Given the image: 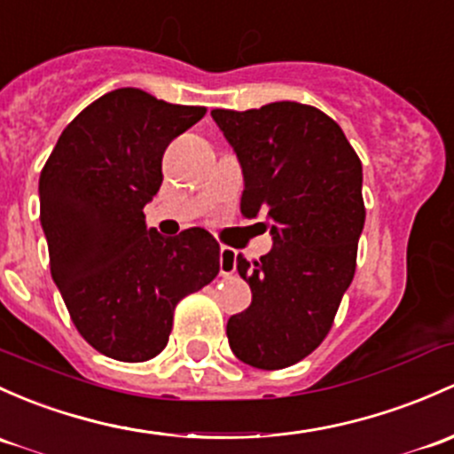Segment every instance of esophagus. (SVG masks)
Here are the masks:
<instances>
[{"instance_id": "1", "label": "esophagus", "mask_w": 454, "mask_h": 454, "mask_svg": "<svg viewBox=\"0 0 454 454\" xmlns=\"http://www.w3.org/2000/svg\"><path fill=\"white\" fill-rule=\"evenodd\" d=\"M235 270H237V252L232 250V247L223 246L222 250H219V274H222L223 278H228V276L235 274Z\"/></svg>"}]
</instances>
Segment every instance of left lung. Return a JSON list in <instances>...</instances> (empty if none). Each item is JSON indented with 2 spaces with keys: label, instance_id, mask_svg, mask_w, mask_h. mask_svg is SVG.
Wrapping results in <instances>:
<instances>
[{
  "label": "left lung",
  "instance_id": "8db88e82",
  "mask_svg": "<svg viewBox=\"0 0 454 454\" xmlns=\"http://www.w3.org/2000/svg\"><path fill=\"white\" fill-rule=\"evenodd\" d=\"M211 114L241 163L243 217L263 215L274 239L259 261L237 256L252 302L228 319V343L243 364L283 370L324 341L352 283L364 167L337 121L315 106L274 102Z\"/></svg>",
  "mask_w": 454,
  "mask_h": 454
}]
</instances>
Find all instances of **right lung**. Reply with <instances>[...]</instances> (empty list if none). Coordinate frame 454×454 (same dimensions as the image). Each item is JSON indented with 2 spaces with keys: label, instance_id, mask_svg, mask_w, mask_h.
Returning a JSON list of instances; mask_svg holds the SVG:
<instances>
[{
  "label": "right lung",
  "instance_id": "add662e5",
  "mask_svg": "<svg viewBox=\"0 0 454 454\" xmlns=\"http://www.w3.org/2000/svg\"><path fill=\"white\" fill-rule=\"evenodd\" d=\"M204 113L141 89L111 90L65 128L41 171L51 278L80 335L111 359L159 355L176 304L219 274L211 232L163 237L143 215L163 183L167 145Z\"/></svg>",
  "mask_w": 454,
  "mask_h": 454
}]
</instances>
